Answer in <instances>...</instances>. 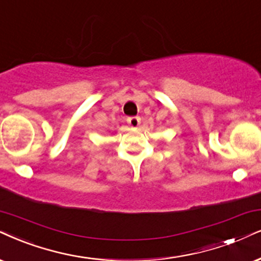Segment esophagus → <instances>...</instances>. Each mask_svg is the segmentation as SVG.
I'll use <instances>...</instances> for the list:
<instances>
[{
    "label": "esophagus",
    "instance_id": "34e87169",
    "mask_svg": "<svg viewBox=\"0 0 261 261\" xmlns=\"http://www.w3.org/2000/svg\"><path fill=\"white\" fill-rule=\"evenodd\" d=\"M140 123H141V119H140V117H130V118H127V124L130 125L131 127H137L138 125H140Z\"/></svg>",
    "mask_w": 261,
    "mask_h": 261
}]
</instances>
